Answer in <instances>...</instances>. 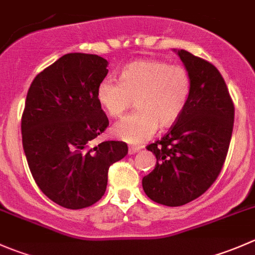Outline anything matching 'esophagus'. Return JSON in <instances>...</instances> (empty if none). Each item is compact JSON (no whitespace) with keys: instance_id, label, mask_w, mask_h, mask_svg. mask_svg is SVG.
<instances>
[{"instance_id":"34e87169","label":"esophagus","mask_w":255,"mask_h":255,"mask_svg":"<svg viewBox=\"0 0 255 255\" xmlns=\"http://www.w3.org/2000/svg\"><path fill=\"white\" fill-rule=\"evenodd\" d=\"M139 149L140 148H138V146H129V148H128V153L135 154V153H138V151H139Z\"/></svg>"}]
</instances>
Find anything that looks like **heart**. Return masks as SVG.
Returning a JSON list of instances; mask_svg holds the SVG:
<instances>
[{
    "label": "heart",
    "mask_w": 255,
    "mask_h": 255,
    "mask_svg": "<svg viewBox=\"0 0 255 255\" xmlns=\"http://www.w3.org/2000/svg\"><path fill=\"white\" fill-rule=\"evenodd\" d=\"M191 92L185 68L159 60H137L123 68L120 80L107 76L97 86V100L111 117H121L137 104L138 111L116 123L118 139L139 145L158 129L173 126Z\"/></svg>",
    "instance_id": "b5f03b06"
}]
</instances>
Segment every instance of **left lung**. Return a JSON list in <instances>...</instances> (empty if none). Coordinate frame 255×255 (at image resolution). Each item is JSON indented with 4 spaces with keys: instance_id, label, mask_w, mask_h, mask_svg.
<instances>
[{
    "instance_id": "left-lung-1",
    "label": "left lung",
    "mask_w": 255,
    "mask_h": 255,
    "mask_svg": "<svg viewBox=\"0 0 255 255\" xmlns=\"http://www.w3.org/2000/svg\"><path fill=\"white\" fill-rule=\"evenodd\" d=\"M191 92L184 112L160 140L149 144L156 164L143 177V190L154 202L176 207L201 196L220 175L235 122V105L215 65L177 50Z\"/></svg>"
}]
</instances>
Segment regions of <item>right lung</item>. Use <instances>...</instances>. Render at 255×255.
Here are the masks:
<instances>
[{"label":"right lung","mask_w":255,"mask_h":255,"mask_svg":"<svg viewBox=\"0 0 255 255\" xmlns=\"http://www.w3.org/2000/svg\"><path fill=\"white\" fill-rule=\"evenodd\" d=\"M107 60L95 54H65L35 76L22 115V143L33 179L61 207L80 210L106 191L110 166L125 158V142H90L109 127L97 100Z\"/></svg>","instance_id":"right-lung-1"}]
</instances>
